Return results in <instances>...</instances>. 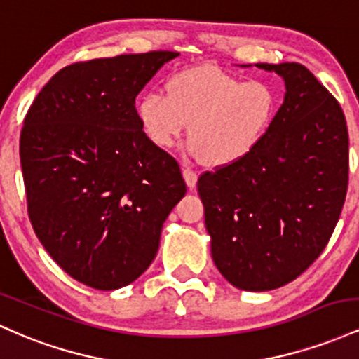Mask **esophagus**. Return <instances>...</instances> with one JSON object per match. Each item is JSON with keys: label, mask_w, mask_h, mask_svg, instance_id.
<instances>
[{"label": "esophagus", "mask_w": 359, "mask_h": 359, "mask_svg": "<svg viewBox=\"0 0 359 359\" xmlns=\"http://www.w3.org/2000/svg\"><path fill=\"white\" fill-rule=\"evenodd\" d=\"M182 175H184V180H185V184L189 185V187H196V184H197V174L194 170H191V168L189 167H182Z\"/></svg>", "instance_id": "esophagus-1"}]
</instances>
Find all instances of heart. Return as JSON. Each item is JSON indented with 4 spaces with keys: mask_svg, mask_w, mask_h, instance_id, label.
I'll return each mask as SVG.
<instances>
[{
    "mask_svg": "<svg viewBox=\"0 0 359 359\" xmlns=\"http://www.w3.org/2000/svg\"><path fill=\"white\" fill-rule=\"evenodd\" d=\"M278 111L275 89L212 65L184 69L167 82V96L148 93L137 106L140 126L155 147L172 148L189 123V154L209 167L246 158Z\"/></svg>",
    "mask_w": 359,
    "mask_h": 359,
    "instance_id": "obj_1",
    "label": "heart"
}]
</instances>
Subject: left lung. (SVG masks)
Here are the masks:
<instances>
[{
    "instance_id": "1",
    "label": "left lung",
    "mask_w": 359,
    "mask_h": 359,
    "mask_svg": "<svg viewBox=\"0 0 359 359\" xmlns=\"http://www.w3.org/2000/svg\"><path fill=\"white\" fill-rule=\"evenodd\" d=\"M285 81L283 104L241 162L204 172L197 191L217 270L241 290H273L323 253L348 192L339 102L297 62L257 64Z\"/></svg>"
}]
</instances>
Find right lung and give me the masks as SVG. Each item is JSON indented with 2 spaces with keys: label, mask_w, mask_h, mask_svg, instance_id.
Returning a JSON list of instances; mask_svg holds the SVG:
<instances>
[{
  "label": "right lung",
  "mask_w": 359,
  "mask_h": 359,
  "mask_svg": "<svg viewBox=\"0 0 359 359\" xmlns=\"http://www.w3.org/2000/svg\"><path fill=\"white\" fill-rule=\"evenodd\" d=\"M179 52L76 62L36 94L20 135L28 217L53 262L97 290L135 282L185 196L179 163L140 126L135 100Z\"/></svg>",
  "instance_id": "obj_1"
}]
</instances>
